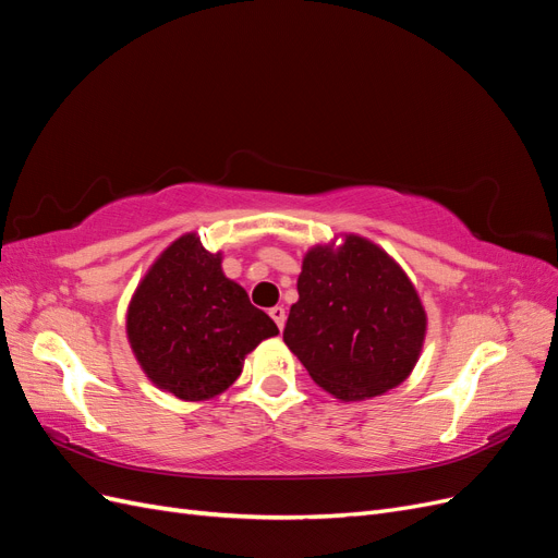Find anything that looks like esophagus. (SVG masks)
<instances>
[{"mask_svg": "<svg viewBox=\"0 0 558 558\" xmlns=\"http://www.w3.org/2000/svg\"><path fill=\"white\" fill-rule=\"evenodd\" d=\"M269 316H272V320H275V324L279 326V330L283 328V324H286V310L283 307H272V310H269Z\"/></svg>", "mask_w": 558, "mask_h": 558, "instance_id": "1", "label": "esophagus"}]
</instances>
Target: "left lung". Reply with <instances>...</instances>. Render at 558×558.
<instances>
[{"label":"left lung","mask_w":558,"mask_h":558,"mask_svg":"<svg viewBox=\"0 0 558 558\" xmlns=\"http://www.w3.org/2000/svg\"><path fill=\"white\" fill-rule=\"evenodd\" d=\"M283 342L310 377L344 402L381 396L412 375L428 316L404 269L361 234L302 258Z\"/></svg>","instance_id":"left-lung-1"}]
</instances>
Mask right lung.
<instances>
[{
	"instance_id": "1",
	"label": "right lung",
	"mask_w": 558,
	"mask_h": 558,
	"mask_svg": "<svg viewBox=\"0 0 558 558\" xmlns=\"http://www.w3.org/2000/svg\"><path fill=\"white\" fill-rule=\"evenodd\" d=\"M221 263V251H207L197 232H185L146 269L128 305L134 359L160 391L185 402L228 391L246 353L279 335Z\"/></svg>"
}]
</instances>
